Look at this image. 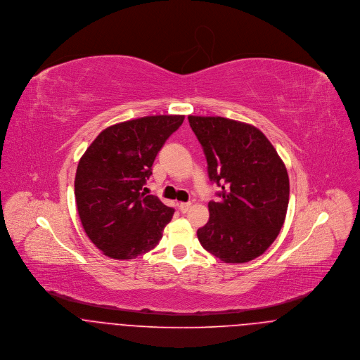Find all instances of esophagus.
I'll use <instances>...</instances> for the list:
<instances>
[{"label": "esophagus", "mask_w": 360, "mask_h": 360, "mask_svg": "<svg viewBox=\"0 0 360 360\" xmlns=\"http://www.w3.org/2000/svg\"><path fill=\"white\" fill-rule=\"evenodd\" d=\"M190 207H191V202H181V204H179V209H180L183 213H186Z\"/></svg>", "instance_id": "34e87169"}]
</instances>
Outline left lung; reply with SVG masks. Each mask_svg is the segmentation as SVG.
Here are the masks:
<instances>
[{
	"label": "left lung",
	"mask_w": 360,
	"mask_h": 360,
	"mask_svg": "<svg viewBox=\"0 0 360 360\" xmlns=\"http://www.w3.org/2000/svg\"><path fill=\"white\" fill-rule=\"evenodd\" d=\"M201 143L207 174L221 187L209 202V220L197 236L226 263L260 257L277 238L287 214L290 180L284 162L252 124L221 116H188Z\"/></svg>",
	"instance_id": "8db88e82"
}]
</instances>
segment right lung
I'll list each match as a JSON object with an SVG mask.
<instances>
[{
  "label": "right lung",
  "mask_w": 360,
  "mask_h": 360,
  "mask_svg": "<svg viewBox=\"0 0 360 360\" xmlns=\"http://www.w3.org/2000/svg\"><path fill=\"white\" fill-rule=\"evenodd\" d=\"M183 115H156L106 127L80 158L75 197L93 244L112 259H134L156 247L174 209L141 193L165 141Z\"/></svg>",
  "instance_id": "1"
}]
</instances>
